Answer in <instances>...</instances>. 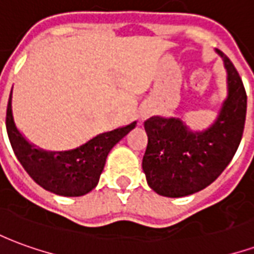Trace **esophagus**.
Returning <instances> with one entry per match:
<instances>
[{
  "instance_id": "34e87169",
  "label": "esophagus",
  "mask_w": 254,
  "mask_h": 254,
  "mask_svg": "<svg viewBox=\"0 0 254 254\" xmlns=\"http://www.w3.org/2000/svg\"><path fill=\"white\" fill-rule=\"evenodd\" d=\"M149 116H151V111H149V110L141 111V114H140V122L145 121L147 118H149Z\"/></svg>"
}]
</instances>
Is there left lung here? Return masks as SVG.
I'll list each match as a JSON object with an SVG mask.
<instances>
[{"mask_svg": "<svg viewBox=\"0 0 254 254\" xmlns=\"http://www.w3.org/2000/svg\"><path fill=\"white\" fill-rule=\"evenodd\" d=\"M227 95L215 120L201 130L178 117L154 116L144 122L148 144L143 171L160 196L185 197L211 185L227 167L241 143L246 117V92L240 74L223 53Z\"/></svg>", "mask_w": 254, "mask_h": 254, "instance_id": "8db88e82", "label": "left lung"}]
</instances>
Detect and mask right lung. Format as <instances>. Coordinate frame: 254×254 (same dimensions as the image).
Masks as SVG:
<instances>
[{
    "label": "right lung",
    "mask_w": 254,
    "mask_h": 254,
    "mask_svg": "<svg viewBox=\"0 0 254 254\" xmlns=\"http://www.w3.org/2000/svg\"><path fill=\"white\" fill-rule=\"evenodd\" d=\"M12 92L6 110V130L14 155L24 170L43 189L64 197H80L92 190L105 169L107 155L117 143L136 127L137 122L100 133L80 147L47 151L32 144L14 122Z\"/></svg>",
    "instance_id": "obj_1"
}]
</instances>
